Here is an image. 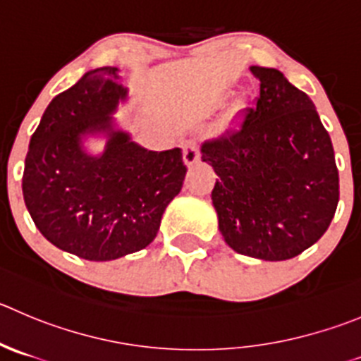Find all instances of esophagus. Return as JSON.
<instances>
[{"label":"esophagus","instance_id":"34e87169","mask_svg":"<svg viewBox=\"0 0 361 361\" xmlns=\"http://www.w3.org/2000/svg\"><path fill=\"white\" fill-rule=\"evenodd\" d=\"M183 159H184V164H186V166H193L195 163H198V159H200V150H198L197 143L188 142L186 145H184Z\"/></svg>","mask_w":361,"mask_h":361}]
</instances>
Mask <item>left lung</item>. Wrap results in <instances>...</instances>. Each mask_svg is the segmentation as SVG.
Here are the masks:
<instances>
[{
  "instance_id": "1",
  "label": "left lung",
  "mask_w": 361,
  "mask_h": 361,
  "mask_svg": "<svg viewBox=\"0 0 361 361\" xmlns=\"http://www.w3.org/2000/svg\"><path fill=\"white\" fill-rule=\"evenodd\" d=\"M259 80L252 108L232 131L202 145L214 168L212 205L226 245L260 260H287L322 238L338 204L331 138L314 102L276 68Z\"/></svg>"
}]
</instances>
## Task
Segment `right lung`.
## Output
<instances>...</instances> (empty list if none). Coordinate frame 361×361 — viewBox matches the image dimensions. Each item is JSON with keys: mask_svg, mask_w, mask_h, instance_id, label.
<instances>
[{"mask_svg": "<svg viewBox=\"0 0 361 361\" xmlns=\"http://www.w3.org/2000/svg\"><path fill=\"white\" fill-rule=\"evenodd\" d=\"M118 67H99L44 111L24 161L23 197L40 234L63 252L106 262L149 246L183 190V150H147L116 123L127 102ZM105 140L102 153L84 143Z\"/></svg>", "mask_w": 361, "mask_h": 361, "instance_id": "1", "label": "right lung"}]
</instances>
